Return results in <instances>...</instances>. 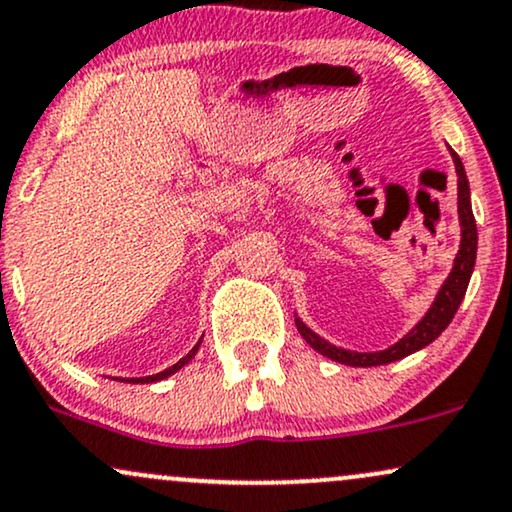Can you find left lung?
I'll return each instance as SVG.
<instances>
[{"mask_svg":"<svg viewBox=\"0 0 512 512\" xmlns=\"http://www.w3.org/2000/svg\"><path fill=\"white\" fill-rule=\"evenodd\" d=\"M453 155L455 162V171H458V214H460V226H463V240H460V250L458 257H455L453 272L448 274L446 283L441 286L439 295H436L432 310L424 315V319L415 329L410 331L408 336L400 338L396 346H391L389 350H381V353H353V350H343L326 343L324 338H319L315 331H310L307 326L295 319L298 324L300 336L310 343L317 353H322L331 360L341 362V365H350V367H377V365H389V362H396L400 357L415 353L424 346L434 341V338L441 336V331L451 324V319L458 312L460 303H463L467 283H470L472 269H474V260H477V224H474V214H472V205H470V183H467L463 162L460 157Z\"/></svg>","mask_w":512,"mask_h":512,"instance_id":"obj_1","label":"left lung"}]
</instances>
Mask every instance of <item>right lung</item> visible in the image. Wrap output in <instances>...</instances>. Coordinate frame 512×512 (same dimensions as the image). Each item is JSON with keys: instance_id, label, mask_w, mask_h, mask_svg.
Wrapping results in <instances>:
<instances>
[{"instance_id": "right-lung-1", "label": "right lung", "mask_w": 512, "mask_h": 512, "mask_svg": "<svg viewBox=\"0 0 512 512\" xmlns=\"http://www.w3.org/2000/svg\"><path fill=\"white\" fill-rule=\"evenodd\" d=\"M197 348H200V343H197V346L190 350V353L186 355V357H181V360L176 362V365H171L169 369H164V372H159V374H152V377H143V379H131L133 384H152V381H159V379H166V377H171V374L174 372H178V369H181L183 365H188L190 360H193L195 357V353H197ZM123 381V379H121ZM131 381H128V384H131Z\"/></svg>"}]
</instances>
